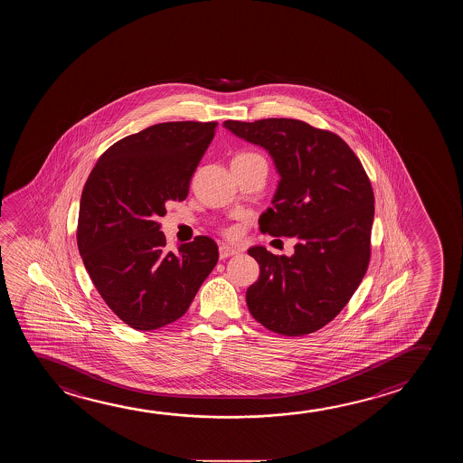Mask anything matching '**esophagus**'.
Masks as SVG:
<instances>
[{
  "mask_svg": "<svg viewBox=\"0 0 463 463\" xmlns=\"http://www.w3.org/2000/svg\"><path fill=\"white\" fill-rule=\"evenodd\" d=\"M239 253V250L232 249V247H229V245H222L220 247V258L222 260H226L229 256H234Z\"/></svg>",
  "mask_w": 463,
  "mask_h": 463,
  "instance_id": "34e87169",
  "label": "esophagus"
}]
</instances>
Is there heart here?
<instances>
[{"instance_id":"heart-1","label":"heart","mask_w":463,"mask_h":463,"mask_svg":"<svg viewBox=\"0 0 463 463\" xmlns=\"http://www.w3.org/2000/svg\"><path fill=\"white\" fill-rule=\"evenodd\" d=\"M239 157H243V159H247V157H261V156L255 155V153H245V155H241Z\"/></svg>"}]
</instances>
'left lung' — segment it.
I'll return each mask as SVG.
<instances>
[{"label":"left lung","mask_w":463,"mask_h":463,"mask_svg":"<svg viewBox=\"0 0 463 463\" xmlns=\"http://www.w3.org/2000/svg\"><path fill=\"white\" fill-rule=\"evenodd\" d=\"M239 138L264 147L280 175L261 232L296 237L295 255L264 247L249 255L260 279L247 289L250 314L283 335H304L331 322L363 280L371 256L374 193L341 137L285 118L224 121Z\"/></svg>","instance_id":"left-lung-1"}]
</instances>
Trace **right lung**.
<instances>
[{
  "instance_id": "obj_1",
  "label": "right lung",
  "mask_w": 463,
  "mask_h": 463,
  "mask_svg": "<svg viewBox=\"0 0 463 463\" xmlns=\"http://www.w3.org/2000/svg\"><path fill=\"white\" fill-rule=\"evenodd\" d=\"M216 122H162L116 141L82 189L78 249L108 307L140 331L186 314L218 262L207 235L168 251L157 222L165 202L184 201Z\"/></svg>"
}]
</instances>
